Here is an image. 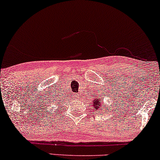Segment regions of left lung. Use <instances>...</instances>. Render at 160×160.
<instances>
[{"instance_id": "left-lung-1", "label": "left lung", "mask_w": 160, "mask_h": 160, "mask_svg": "<svg viewBox=\"0 0 160 160\" xmlns=\"http://www.w3.org/2000/svg\"><path fill=\"white\" fill-rule=\"evenodd\" d=\"M92 107L93 109H97V110H100V109H102L103 107H105V105L104 106H101V99H95L94 101H93V103H92ZM106 109L107 108H104ZM104 109V110H105Z\"/></svg>"}]
</instances>
